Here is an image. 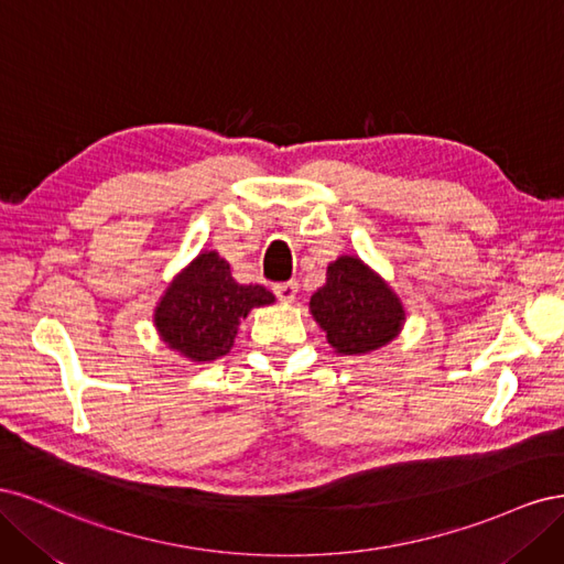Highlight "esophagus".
Returning a JSON list of instances; mask_svg holds the SVG:
<instances>
[{
    "label": "esophagus",
    "instance_id": "1",
    "mask_svg": "<svg viewBox=\"0 0 564 564\" xmlns=\"http://www.w3.org/2000/svg\"><path fill=\"white\" fill-rule=\"evenodd\" d=\"M272 289H275V296L280 301H284V303H292L296 299V294H299V284L296 282H282V284H275Z\"/></svg>",
    "mask_w": 564,
    "mask_h": 564
}]
</instances>
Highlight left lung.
<instances>
[{
    "instance_id": "obj_1",
    "label": "left lung",
    "mask_w": 564,
    "mask_h": 564,
    "mask_svg": "<svg viewBox=\"0 0 564 564\" xmlns=\"http://www.w3.org/2000/svg\"><path fill=\"white\" fill-rule=\"evenodd\" d=\"M311 313L338 355L377 350L404 324L398 294L355 256H338L329 263L327 282L311 296Z\"/></svg>"
}]
</instances>
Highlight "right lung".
<instances>
[{"label": "right lung", "instance_id": "add662e5", "mask_svg": "<svg viewBox=\"0 0 564 564\" xmlns=\"http://www.w3.org/2000/svg\"><path fill=\"white\" fill-rule=\"evenodd\" d=\"M275 301L261 284H240L228 261L204 251L166 286L155 308L164 344L191 362H212L230 352L240 319Z\"/></svg>", "mask_w": 564, "mask_h": 564}]
</instances>
